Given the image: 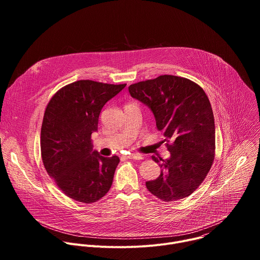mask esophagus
Masks as SVG:
<instances>
[{"mask_svg":"<svg viewBox=\"0 0 260 260\" xmlns=\"http://www.w3.org/2000/svg\"><path fill=\"white\" fill-rule=\"evenodd\" d=\"M127 158L134 159V160H141L143 158V156L140 154H137V153H129V155H127Z\"/></svg>","mask_w":260,"mask_h":260,"instance_id":"obj_1","label":"esophagus"}]
</instances>
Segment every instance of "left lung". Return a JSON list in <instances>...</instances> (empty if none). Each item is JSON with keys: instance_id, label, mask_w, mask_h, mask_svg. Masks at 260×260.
Here are the masks:
<instances>
[{"instance_id": "obj_1", "label": "left lung", "mask_w": 260, "mask_h": 260, "mask_svg": "<svg viewBox=\"0 0 260 260\" xmlns=\"http://www.w3.org/2000/svg\"><path fill=\"white\" fill-rule=\"evenodd\" d=\"M134 99L151 109L162 132L169 159L152 156L161 169L146 187L164 202L190 196L207 177L215 157V122L210 101L196 82L161 75L128 86Z\"/></svg>"}]
</instances>
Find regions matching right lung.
<instances>
[{
    "mask_svg": "<svg viewBox=\"0 0 260 260\" xmlns=\"http://www.w3.org/2000/svg\"><path fill=\"white\" fill-rule=\"evenodd\" d=\"M126 84L78 80L50 99L41 127V156L48 175L70 199L91 204L111 188L119 157L92 150L104 105Z\"/></svg>",
    "mask_w": 260,
    "mask_h": 260,
    "instance_id": "1",
    "label": "right lung"
}]
</instances>
